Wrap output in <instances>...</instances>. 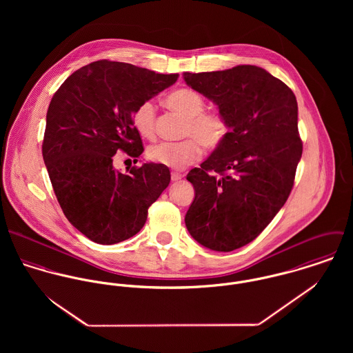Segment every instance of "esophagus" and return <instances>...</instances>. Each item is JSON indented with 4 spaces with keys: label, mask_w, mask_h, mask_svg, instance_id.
Instances as JSON below:
<instances>
[{
    "label": "esophagus",
    "mask_w": 353,
    "mask_h": 353,
    "mask_svg": "<svg viewBox=\"0 0 353 353\" xmlns=\"http://www.w3.org/2000/svg\"><path fill=\"white\" fill-rule=\"evenodd\" d=\"M182 174H179V172H171V181L172 182H176V181H179V179H182Z\"/></svg>",
    "instance_id": "esophagus-1"
}]
</instances>
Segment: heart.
Wrapping results in <instances>:
<instances>
[{
	"label": "heart",
	"mask_w": 353,
	"mask_h": 353,
	"mask_svg": "<svg viewBox=\"0 0 353 353\" xmlns=\"http://www.w3.org/2000/svg\"><path fill=\"white\" fill-rule=\"evenodd\" d=\"M167 104L186 118L182 134L188 139L178 143H160L148 150V157L157 164L182 170L201 156V146L208 151L216 150L225 139L228 125L225 118L216 111H203L205 101L193 90L182 88L168 95ZM134 129L145 139L156 134V108L153 101H143L132 114Z\"/></svg>",
	"instance_id": "heart-1"
}]
</instances>
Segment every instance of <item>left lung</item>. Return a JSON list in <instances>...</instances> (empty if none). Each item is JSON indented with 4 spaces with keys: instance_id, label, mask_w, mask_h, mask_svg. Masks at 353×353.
Returning <instances> with one entry per match:
<instances>
[{
    "instance_id": "1",
    "label": "left lung",
    "mask_w": 353,
    "mask_h": 353,
    "mask_svg": "<svg viewBox=\"0 0 353 353\" xmlns=\"http://www.w3.org/2000/svg\"><path fill=\"white\" fill-rule=\"evenodd\" d=\"M183 79L217 104L228 125L224 141L188 174L196 197L185 223L202 246L232 252L252 242L290 197L303 152L298 101L254 65Z\"/></svg>"
}]
</instances>
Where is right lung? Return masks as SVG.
<instances>
[{
    "mask_svg": "<svg viewBox=\"0 0 353 353\" xmlns=\"http://www.w3.org/2000/svg\"><path fill=\"white\" fill-rule=\"evenodd\" d=\"M178 77L101 59L72 73L54 94L43 160L63 214L92 242L114 245L134 236L168 186V167L144 163L122 174L112 156L123 151L137 161L144 148L132 114Z\"/></svg>",
    "mask_w": 353,
    "mask_h": 353,
    "instance_id": "obj_1",
    "label": "right lung"
}]
</instances>
